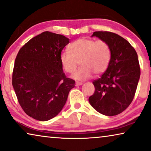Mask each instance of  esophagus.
Here are the masks:
<instances>
[{"instance_id": "1", "label": "esophagus", "mask_w": 151, "mask_h": 151, "mask_svg": "<svg viewBox=\"0 0 151 151\" xmlns=\"http://www.w3.org/2000/svg\"><path fill=\"white\" fill-rule=\"evenodd\" d=\"M82 84V82H76V86H80V85Z\"/></svg>"}]
</instances>
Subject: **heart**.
I'll return each mask as SVG.
<instances>
[{
  "label": "heart",
  "instance_id": "1",
  "mask_svg": "<svg viewBox=\"0 0 151 151\" xmlns=\"http://www.w3.org/2000/svg\"><path fill=\"white\" fill-rule=\"evenodd\" d=\"M69 47L70 52H63L60 61L63 69L69 73H73L80 63L82 67L73 75L74 79H88L93 73L99 75L108 67L111 50L106 41L84 37L73 41Z\"/></svg>",
  "mask_w": 151,
  "mask_h": 151
}]
</instances>
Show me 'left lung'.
<instances>
[{"instance_id": "8db88e82", "label": "left lung", "mask_w": 151, "mask_h": 151, "mask_svg": "<svg viewBox=\"0 0 151 151\" xmlns=\"http://www.w3.org/2000/svg\"><path fill=\"white\" fill-rule=\"evenodd\" d=\"M92 37L108 43L111 58L101 78L93 82L95 93L88 101L102 114L117 115L126 110L134 99L140 77L137 54L130 43L117 34L96 31Z\"/></svg>"}]
</instances>
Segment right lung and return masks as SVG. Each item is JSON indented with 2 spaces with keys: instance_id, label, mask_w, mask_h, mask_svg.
<instances>
[{
  "instance_id": "1",
  "label": "right lung",
  "mask_w": 151,
  "mask_h": 151,
  "mask_svg": "<svg viewBox=\"0 0 151 151\" xmlns=\"http://www.w3.org/2000/svg\"><path fill=\"white\" fill-rule=\"evenodd\" d=\"M69 43L62 35L45 31L28 41L17 54L12 85L22 108L34 119L46 121L58 115L75 86L60 61Z\"/></svg>"
}]
</instances>
